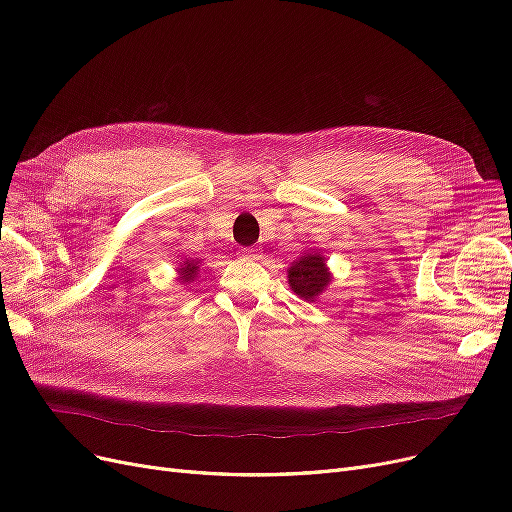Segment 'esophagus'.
I'll return each instance as SVG.
<instances>
[{"instance_id": "1", "label": "esophagus", "mask_w": 512, "mask_h": 512, "mask_svg": "<svg viewBox=\"0 0 512 512\" xmlns=\"http://www.w3.org/2000/svg\"><path fill=\"white\" fill-rule=\"evenodd\" d=\"M238 257H240L242 261H257V259L261 257V251H259V249H253V247H245V249L238 251Z\"/></svg>"}]
</instances>
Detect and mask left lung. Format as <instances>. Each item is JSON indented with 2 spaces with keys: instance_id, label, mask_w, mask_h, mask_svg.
Instances as JSON below:
<instances>
[{
  "instance_id": "obj_1",
  "label": "left lung",
  "mask_w": 512,
  "mask_h": 512,
  "mask_svg": "<svg viewBox=\"0 0 512 512\" xmlns=\"http://www.w3.org/2000/svg\"><path fill=\"white\" fill-rule=\"evenodd\" d=\"M332 282V274L326 265V257L319 253H303L288 267V284L292 292L303 301H315Z\"/></svg>"
}]
</instances>
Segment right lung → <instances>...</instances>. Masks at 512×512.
I'll return each mask as SVG.
<instances>
[{"label":"right lung","mask_w":512,"mask_h":512,"mask_svg":"<svg viewBox=\"0 0 512 512\" xmlns=\"http://www.w3.org/2000/svg\"><path fill=\"white\" fill-rule=\"evenodd\" d=\"M178 272H180V282L182 284H186V282H193L195 278H197V272H199V261L197 259H186L180 267H178Z\"/></svg>","instance_id":"1"}]
</instances>
